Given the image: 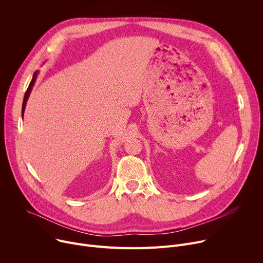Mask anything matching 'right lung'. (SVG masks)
Returning <instances> with one entry per match:
<instances>
[{
	"instance_id": "add662e5",
	"label": "right lung",
	"mask_w": 263,
	"mask_h": 263,
	"mask_svg": "<svg viewBox=\"0 0 263 263\" xmlns=\"http://www.w3.org/2000/svg\"><path fill=\"white\" fill-rule=\"evenodd\" d=\"M37 73H39V71H35V72L33 73L32 80H31V82H30V84H29V86H28V88H27V91L25 92V95H24V101H23V106H22V116H24V111H25V107H26L28 98H29V95H30V92H31V90H32V87L34 86L35 81H36Z\"/></svg>"
}]
</instances>
